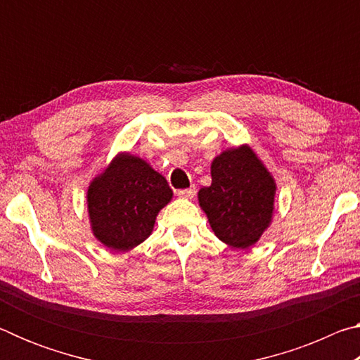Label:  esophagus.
Returning <instances> with one entry per match:
<instances>
[{
  "instance_id": "obj_1",
  "label": "esophagus",
  "mask_w": 360,
  "mask_h": 360,
  "mask_svg": "<svg viewBox=\"0 0 360 360\" xmlns=\"http://www.w3.org/2000/svg\"><path fill=\"white\" fill-rule=\"evenodd\" d=\"M178 193V197L179 198H193V195H195V187H191V188H182V191H178L176 192Z\"/></svg>"
}]
</instances>
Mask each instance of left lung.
Segmentation results:
<instances>
[{"label":"left lung","mask_w":360,"mask_h":360,"mask_svg":"<svg viewBox=\"0 0 360 360\" xmlns=\"http://www.w3.org/2000/svg\"><path fill=\"white\" fill-rule=\"evenodd\" d=\"M211 186L198 191L200 208L225 245L248 249L270 227L276 182L248 144L219 154L211 163Z\"/></svg>","instance_id":"obj_1"}]
</instances>
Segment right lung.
<instances>
[{
  "mask_svg": "<svg viewBox=\"0 0 360 360\" xmlns=\"http://www.w3.org/2000/svg\"><path fill=\"white\" fill-rule=\"evenodd\" d=\"M172 198L160 173L141 157L120 152L87 188L94 236L112 251H130L152 233L157 214Z\"/></svg>",
  "mask_w": 360,
  "mask_h": 360,
  "instance_id": "1",
  "label": "right lung"
}]
</instances>
